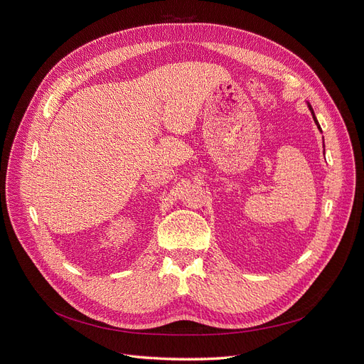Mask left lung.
I'll return each mask as SVG.
<instances>
[{
    "instance_id": "1",
    "label": "left lung",
    "mask_w": 364,
    "mask_h": 364,
    "mask_svg": "<svg viewBox=\"0 0 364 364\" xmlns=\"http://www.w3.org/2000/svg\"><path fill=\"white\" fill-rule=\"evenodd\" d=\"M306 105H308V108H309V111H311V114H313V118H314V121H316V124H317V127H318V130L321 132V127H320V124H318V121H317V118H316V114H314V109H313V107L309 105V103L306 102Z\"/></svg>"
}]
</instances>
